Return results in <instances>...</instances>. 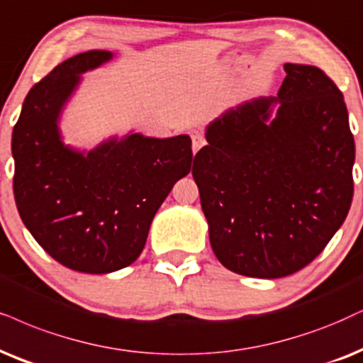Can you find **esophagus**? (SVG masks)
Wrapping results in <instances>:
<instances>
[{
	"label": "esophagus",
	"instance_id": "esophagus-1",
	"mask_svg": "<svg viewBox=\"0 0 363 363\" xmlns=\"http://www.w3.org/2000/svg\"><path fill=\"white\" fill-rule=\"evenodd\" d=\"M191 139H192V150H194V152H197V150H199L206 144L203 132H199V130L191 132Z\"/></svg>",
	"mask_w": 363,
	"mask_h": 363
}]
</instances>
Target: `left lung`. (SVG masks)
Returning a JSON list of instances; mask_svg holds the SVG:
<instances>
[{"label": "left lung", "instance_id": "left-lung-1", "mask_svg": "<svg viewBox=\"0 0 363 363\" xmlns=\"http://www.w3.org/2000/svg\"><path fill=\"white\" fill-rule=\"evenodd\" d=\"M284 72L278 97L211 123L192 166L216 258L242 277L300 272L352 204L355 142L343 94L318 67L284 63Z\"/></svg>", "mask_w": 363, "mask_h": 363}]
</instances>
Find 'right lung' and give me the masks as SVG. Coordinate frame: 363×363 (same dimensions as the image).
Masks as SVG:
<instances>
[{
    "label": "right lung",
    "instance_id": "obj_1",
    "mask_svg": "<svg viewBox=\"0 0 363 363\" xmlns=\"http://www.w3.org/2000/svg\"><path fill=\"white\" fill-rule=\"evenodd\" d=\"M112 58L90 50L31 86L16 125L13 192L21 221L60 264L104 274L139 258L150 223L172 186L191 171L189 135L110 139L89 154L65 147L57 121L80 73Z\"/></svg>",
    "mask_w": 363,
    "mask_h": 363
}]
</instances>
